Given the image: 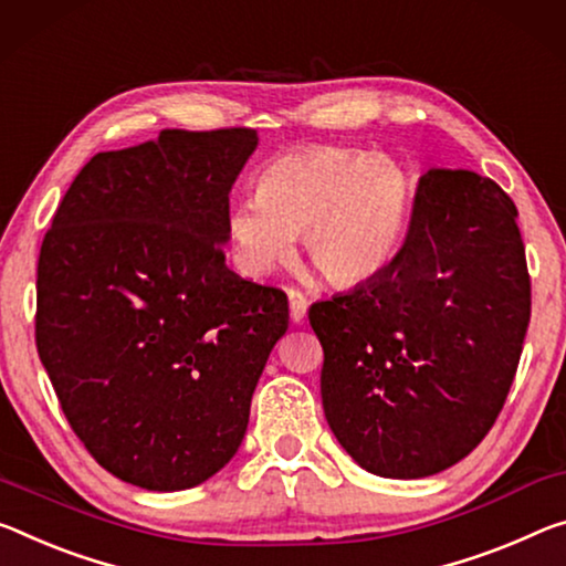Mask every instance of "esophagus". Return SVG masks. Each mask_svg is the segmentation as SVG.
Instances as JSON below:
<instances>
[{
	"label": "esophagus",
	"instance_id": "1",
	"mask_svg": "<svg viewBox=\"0 0 566 566\" xmlns=\"http://www.w3.org/2000/svg\"><path fill=\"white\" fill-rule=\"evenodd\" d=\"M307 307H310L307 297H304L300 290H290V317L294 325H302V322L307 319Z\"/></svg>",
	"mask_w": 566,
	"mask_h": 566
}]
</instances>
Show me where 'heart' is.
Returning <instances> with one entry per match:
<instances>
[{
  "mask_svg": "<svg viewBox=\"0 0 566 566\" xmlns=\"http://www.w3.org/2000/svg\"><path fill=\"white\" fill-rule=\"evenodd\" d=\"M408 217V178L388 158L332 146L276 156L254 178V196L227 213V241L249 276L272 272L294 234L329 282L378 274L398 249Z\"/></svg>",
  "mask_w": 566,
  "mask_h": 566,
  "instance_id": "1",
  "label": "heart"
}]
</instances>
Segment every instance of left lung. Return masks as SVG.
<instances>
[{"label": "left lung", "mask_w": 566, "mask_h": 566, "mask_svg": "<svg viewBox=\"0 0 566 566\" xmlns=\"http://www.w3.org/2000/svg\"><path fill=\"white\" fill-rule=\"evenodd\" d=\"M528 317L511 196L471 170H428L396 256L310 307L332 433L375 476L423 479L459 463L504 408Z\"/></svg>", "instance_id": "8db88e82"}]
</instances>
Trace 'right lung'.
I'll list each match as a JSON object with an SVG mask.
<instances>
[{"instance_id":"right-lung-1","label":"right lung","mask_w":566,"mask_h":566,"mask_svg":"<svg viewBox=\"0 0 566 566\" xmlns=\"http://www.w3.org/2000/svg\"><path fill=\"white\" fill-rule=\"evenodd\" d=\"M254 128L160 130L87 160L38 262L34 343L70 428L133 486L231 461L290 304L227 266L229 191Z\"/></svg>"}]
</instances>
